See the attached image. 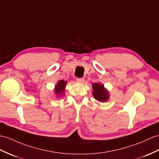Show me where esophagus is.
<instances>
[{
    "label": "esophagus",
    "mask_w": 159,
    "mask_h": 159,
    "mask_svg": "<svg viewBox=\"0 0 159 159\" xmlns=\"http://www.w3.org/2000/svg\"><path fill=\"white\" fill-rule=\"evenodd\" d=\"M76 81L79 83H84L85 80L84 77H77V78L76 79Z\"/></svg>",
    "instance_id": "34e87169"
}]
</instances>
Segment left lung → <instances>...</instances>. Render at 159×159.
I'll return each instance as SVG.
<instances>
[{
    "mask_svg": "<svg viewBox=\"0 0 159 159\" xmlns=\"http://www.w3.org/2000/svg\"><path fill=\"white\" fill-rule=\"evenodd\" d=\"M92 94L95 99L98 100L99 102H106L109 100V92L106 88H104V85L94 83L92 84Z\"/></svg>",
    "mask_w": 159,
    "mask_h": 159,
    "instance_id": "1",
    "label": "left lung"
}]
</instances>
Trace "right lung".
<instances>
[{
	"instance_id": "1",
	"label": "right lung",
	"mask_w": 159,
	"mask_h": 159,
	"mask_svg": "<svg viewBox=\"0 0 159 159\" xmlns=\"http://www.w3.org/2000/svg\"><path fill=\"white\" fill-rule=\"evenodd\" d=\"M67 82L64 80H60L59 82H57L55 88V92L57 96H60L62 94H63V92L65 91V88L66 86Z\"/></svg>"
}]
</instances>
